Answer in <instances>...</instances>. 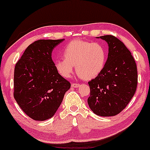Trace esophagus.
<instances>
[{"instance_id":"1","label":"esophagus","mask_w":150,"mask_h":150,"mask_svg":"<svg viewBox=\"0 0 150 150\" xmlns=\"http://www.w3.org/2000/svg\"><path fill=\"white\" fill-rule=\"evenodd\" d=\"M71 86H72V87H74V88H77L80 86V84H76V83H73V84H71Z\"/></svg>"}]
</instances>
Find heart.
<instances>
[{"mask_svg": "<svg viewBox=\"0 0 150 150\" xmlns=\"http://www.w3.org/2000/svg\"><path fill=\"white\" fill-rule=\"evenodd\" d=\"M64 58L54 61L60 75L69 78L76 71L84 79H92L100 74L105 66L107 50L100 42L75 40L69 42L64 50Z\"/></svg>", "mask_w": 150, "mask_h": 150, "instance_id": "obj_1", "label": "heart"}]
</instances>
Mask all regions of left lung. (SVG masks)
<instances>
[{"label": "left lung", "instance_id": "left-lung-1", "mask_svg": "<svg viewBox=\"0 0 150 150\" xmlns=\"http://www.w3.org/2000/svg\"><path fill=\"white\" fill-rule=\"evenodd\" d=\"M101 38L108 45V57L104 69L88 82L90 96L87 103L94 113L113 116L127 106L135 94L138 76L135 60L129 49L112 35Z\"/></svg>", "mask_w": 150, "mask_h": 150}]
</instances>
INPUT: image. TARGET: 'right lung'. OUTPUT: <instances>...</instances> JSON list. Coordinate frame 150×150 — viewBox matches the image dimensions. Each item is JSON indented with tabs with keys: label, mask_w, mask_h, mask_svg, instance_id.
I'll use <instances>...</instances> for the list:
<instances>
[{
	"label": "right lung",
	"mask_w": 150,
	"mask_h": 150,
	"mask_svg": "<svg viewBox=\"0 0 150 150\" xmlns=\"http://www.w3.org/2000/svg\"><path fill=\"white\" fill-rule=\"evenodd\" d=\"M64 40L34 42L15 66L13 96L21 109L35 121L52 118L71 87L57 71L51 58L54 47Z\"/></svg>",
	"instance_id": "obj_1"
}]
</instances>
